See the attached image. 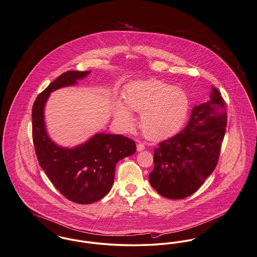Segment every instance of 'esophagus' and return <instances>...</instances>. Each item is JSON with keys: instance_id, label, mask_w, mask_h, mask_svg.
<instances>
[{"instance_id": "1", "label": "esophagus", "mask_w": 257, "mask_h": 257, "mask_svg": "<svg viewBox=\"0 0 257 257\" xmlns=\"http://www.w3.org/2000/svg\"><path fill=\"white\" fill-rule=\"evenodd\" d=\"M145 150V146L143 144H138L137 145V151H143Z\"/></svg>"}]
</instances>
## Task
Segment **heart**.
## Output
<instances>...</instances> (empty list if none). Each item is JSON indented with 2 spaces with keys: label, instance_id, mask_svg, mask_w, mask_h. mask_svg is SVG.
Returning <instances> with one entry per match:
<instances>
[{
  "label": "heart",
  "instance_id": "1",
  "mask_svg": "<svg viewBox=\"0 0 257 257\" xmlns=\"http://www.w3.org/2000/svg\"><path fill=\"white\" fill-rule=\"evenodd\" d=\"M189 105L188 95L181 88L154 78L137 80L127 85L124 104L116 103L114 119L121 129L129 131L135 126L132 112H141L140 125L144 135L160 141L181 129Z\"/></svg>",
  "mask_w": 257,
  "mask_h": 257
}]
</instances>
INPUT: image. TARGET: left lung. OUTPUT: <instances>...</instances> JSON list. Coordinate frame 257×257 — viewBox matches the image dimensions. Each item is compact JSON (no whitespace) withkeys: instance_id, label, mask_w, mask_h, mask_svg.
I'll return each mask as SVG.
<instances>
[{"instance_id":"left-lung-1","label":"left lung","mask_w":257,"mask_h":257,"mask_svg":"<svg viewBox=\"0 0 257 257\" xmlns=\"http://www.w3.org/2000/svg\"><path fill=\"white\" fill-rule=\"evenodd\" d=\"M226 124L225 103L212 87L210 100L193 106L181 132L154 150L151 186L169 199L192 195L216 166Z\"/></svg>"}]
</instances>
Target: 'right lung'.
Segmentation results:
<instances>
[{
    "label": "right lung",
    "instance_id": "obj_1",
    "mask_svg": "<svg viewBox=\"0 0 257 257\" xmlns=\"http://www.w3.org/2000/svg\"><path fill=\"white\" fill-rule=\"evenodd\" d=\"M90 73L62 74L38 96L32 109L33 142L40 166L61 194L82 205L106 196L113 184L117 162L136 152L135 142L122 135L97 133L74 148L59 146L48 135L45 107L50 93L76 85Z\"/></svg>",
    "mask_w": 257,
    "mask_h": 257
}]
</instances>
